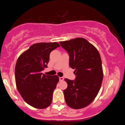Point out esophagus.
<instances>
[{
    "instance_id": "esophagus-1",
    "label": "esophagus",
    "mask_w": 125,
    "mask_h": 125,
    "mask_svg": "<svg viewBox=\"0 0 125 125\" xmlns=\"http://www.w3.org/2000/svg\"><path fill=\"white\" fill-rule=\"evenodd\" d=\"M59 81H63V80H64V77H59Z\"/></svg>"
}]
</instances>
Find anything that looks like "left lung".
Wrapping results in <instances>:
<instances>
[{"label":"left lung","mask_w":125,"mask_h":125,"mask_svg":"<svg viewBox=\"0 0 125 125\" xmlns=\"http://www.w3.org/2000/svg\"><path fill=\"white\" fill-rule=\"evenodd\" d=\"M59 43L69 56V66L75 69V79H64L66 103L71 108H83L92 102L101 87L104 74L99 53L84 38Z\"/></svg>","instance_id":"1"}]
</instances>
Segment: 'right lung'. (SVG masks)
<instances>
[{
	"label": "right lung",
	"instance_id": "add662e5",
	"mask_svg": "<svg viewBox=\"0 0 125 125\" xmlns=\"http://www.w3.org/2000/svg\"><path fill=\"white\" fill-rule=\"evenodd\" d=\"M58 47L60 45L56 42L35 43L17 61L15 71L17 89L26 102L35 108H46L52 103L59 77L45 75L42 71L48 67L51 52Z\"/></svg>",
	"mask_w": 125,
	"mask_h": 125
}]
</instances>
